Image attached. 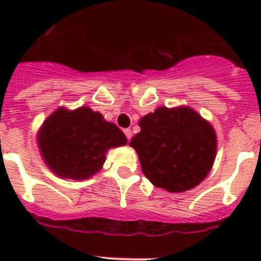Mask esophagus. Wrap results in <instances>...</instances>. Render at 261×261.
Returning a JSON list of instances; mask_svg holds the SVG:
<instances>
[{"label":"esophagus","mask_w":261,"mask_h":261,"mask_svg":"<svg viewBox=\"0 0 261 261\" xmlns=\"http://www.w3.org/2000/svg\"><path fill=\"white\" fill-rule=\"evenodd\" d=\"M124 135L126 136L128 140H130V138H132V130H130V129H124Z\"/></svg>","instance_id":"obj_1"}]
</instances>
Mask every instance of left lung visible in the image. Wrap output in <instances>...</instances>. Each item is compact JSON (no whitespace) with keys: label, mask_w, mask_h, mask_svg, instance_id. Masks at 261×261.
I'll return each instance as SVG.
<instances>
[{"label":"left lung","mask_w":261,"mask_h":261,"mask_svg":"<svg viewBox=\"0 0 261 261\" xmlns=\"http://www.w3.org/2000/svg\"><path fill=\"white\" fill-rule=\"evenodd\" d=\"M141 132L129 145L137 151L142 172L168 192L196 187L211 171L216 156V133L188 107L156 108L140 121Z\"/></svg>","instance_id":"left-lung-1"}]
</instances>
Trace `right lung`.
I'll return each instance as SVG.
<instances>
[{"mask_svg": "<svg viewBox=\"0 0 261 261\" xmlns=\"http://www.w3.org/2000/svg\"><path fill=\"white\" fill-rule=\"evenodd\" d=\"M39 147L53 172L61 177L87 179L98 172L110 147L126 144L124 133L89 107L57 110L39 132Z\"/></svg>", "mask_w": 261, "mask_h": 261, "instance_id": "obj_1", "label": "right lung"}]
</instances>
